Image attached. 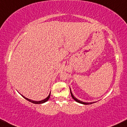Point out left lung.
<instances>
[{"instance_id":"obj_1","label":"left lung","mask_w":127,"mask_h":127,"mask_svg":"<svg viewBox=\"0 0 127 127\" xmlns=\"http://www.w3.org/2000/svg\"><path fill=\"white\" fill-rule=\"evenodd\" d=\"M70 94H71V95H72V97L73 99H74V100H76V102H79V103H80L84 104V105H90V104H92V103H94V102H90V103H88V102H82V101H80V100H78L77 98H76L75 97H74V96H73V95L72 94V92H71V90H70Z\"/></svg>"}]
</instances>
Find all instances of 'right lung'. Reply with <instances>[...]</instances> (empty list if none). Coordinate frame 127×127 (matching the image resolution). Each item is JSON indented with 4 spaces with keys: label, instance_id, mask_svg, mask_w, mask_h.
Masks as SVG:
<instances>
[{
    "label": "right lung",
    "instance_id": "add662e5",
    "mask_svg": "<svg viewBox=\"0 0 127 127\" xmlns=\"http://www.w3.org/2000/svg\"><path fill=\"white\" fill-rule=\"evenodd\" d=\"M22 96H23L24 98L25 99H27V100H28V101H29V102H32V103H35V104H41V103H44V102H47L48 99H49V98H50V94L49 95H48V96L47 97V98H46V99H44V100H40V101H34V100H31V99H28V98H25V97L24 96H23V95H22Z\"/></svg>",
    "mask_w": 127,
    "mask_h": 127
}]
</instances>
